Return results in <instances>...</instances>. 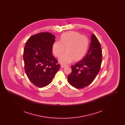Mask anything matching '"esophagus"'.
Listing matches in <instances>:
<instances>
[{
  "mask_svg": "<svg viewBox=\"0 0 125 125\" xmlns=\"http://www.w3.org/2000/svg\"><path fill=\"white\" fill-rule=\"evenodd\" d=\"M66 66H67V65H64V64H61V68H65V67H66Z\"/></svg>",
  "mask_w": 125,
  "mask_h": 125,
  "instance_id": "1",
  "label": "esophagus"
}]
</instances>
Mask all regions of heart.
I'll return each instance as SVG.
<instances>
[{
  "label": "heart",
  "instance_id": "1",
  "mask_svg": "<svg viewBox=\"0 0 125 125\" xmlns=\"http://www.w3.org/2000/svg\"><path fill=\"white\" fill-rule=\"evenodd\" d=\"M89 46V40L86 36L81 35L77 32L69 31L63 34L60 41L54 42L52 50L54 55L59 57L65 51L67 52L61 55L59 60L62 64H68L74 60H81L86 53Z\"/></svg>",
  "mask_w": 125,
  "mask_h": 125
}]
</instances>
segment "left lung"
<instances>
[{
  "instance_id": "obj_1",
  "label": "left lung",
  "mask_w": 125,
  "mask_h": 125,
  "mask_svg": "<svg viewBox=\"0 0 125 125\" xmlns=\"http://www.w3.org/2000/svg\"><path fill=\"white\" fill-rule=\"evenodd\" d=\"M102 59L101 45L95 35L91 37L89 50L81 61L71 66L68 83L73 87L83 89L92 83L100 71Z\"/></svg>"
}]
</instances>
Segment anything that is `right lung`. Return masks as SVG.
Masks as SVG:
<instances>
[{
  "label": "right lung",
  "mask_w": 125,
  "mask_h": 125,
  "mask_svg": "<svg viewBox=\"0 0 125 125\" xmlns=\"http://www.w3.org/2000/svg\"><path fill=\"white\" fill-rule=\"evenodd\" d=\"M55 37L49 32L31 36L26 42L23 52L24 69L30 82L39 88L51 83L60 69L58 60L52 54Z\"/></svg>",
  "instance_id": "add662e5"
}]
</instances>
